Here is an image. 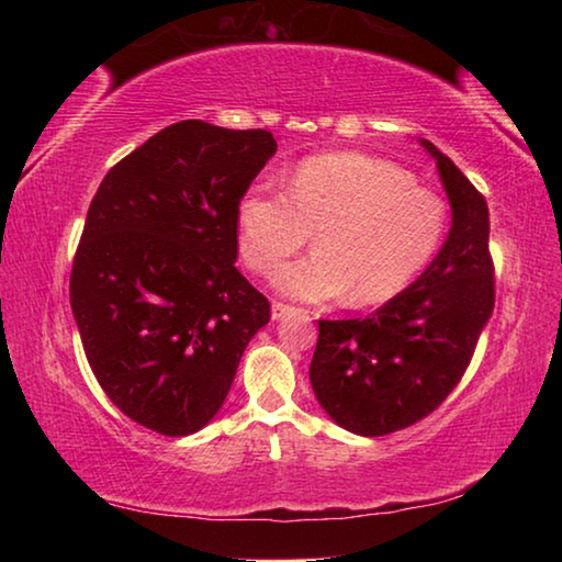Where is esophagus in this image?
Listing matches in <instances>:
<instances>
[{
	"label": "esophagus",
	"mask_w": 562,
	"mask_h": 562,
	"mask_svg": "<svg viewBox=\"0 0 562 562\" xmlns=\"http://www.w3.org/2000/svg\"><path fill=\"white\" fill-rule=\"evenodd\" d=\"M292 312H297V307H292V304H284V302H272V319H282L292 315Z\"/></svg>",
	"instance_id": "34e87169"
}]
</instances>
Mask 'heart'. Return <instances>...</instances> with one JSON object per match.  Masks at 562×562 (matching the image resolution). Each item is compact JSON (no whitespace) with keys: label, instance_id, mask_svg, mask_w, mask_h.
Here are the masks:
<instances>
[{"label":"heart","instance_id":"b5f03b06","mask_svg":"<svg viewBox=\"0 0 562 562\" xmlns=\"http://www.w3.org/2000/svg\"><path fill=\"white\" fill-rule=\"evenodd\" d=\"M449 205L392 160L355 150L304 158L288 193L255 186L237 205V247L247 270L268 278L307 245L317 250L282 268L274 284L297 300L351 292L379 304L402 292L439 250Z\"/></svg>","mask_w":562,"mask_h":562}]
</instances>
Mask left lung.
Wrapping results in <instances>:
<instances>
[{"mask_svg": "<svg viewBox=\"0 0 562 562\" xmlns=\"http://www.w3.org/2000/svg\"><path fill=\"white\" fill-rule=\"evenodd\" d=\"M453 225L424 270L364 319H319L310 364L317 402L359 436H386L436 412L471 364L496 302L488 205L459 166L429 140Z\"/></svg>", "mask_w": 562, "mask_h": 562, "instance_id": "8db88e82", "label": "left lung"}]
</instances>
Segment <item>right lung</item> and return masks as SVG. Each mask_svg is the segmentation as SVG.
I'll return each mask as SVG.
<instances>
[{
	"mask_svg": "<svg viewBox=\"0 0 562 562\" xmlns=\"http://www.w3.org/2000/svg\"><path fill=\"white\" fill-rule=\"evenodd\" d=\"M274 150L270 131L180 121L121 158L89 205L71 312L97 382L150 431L203 429L270 322L235 260L237 205Z\"/></svg>",
	"mask_w": 562,
	"mask_h": 562,
	"instance_id": "right-lung-1",
	"label": "right lung"
}]
</instances>
